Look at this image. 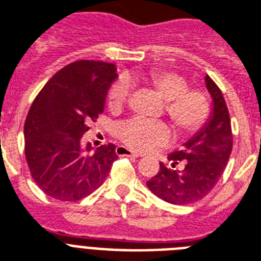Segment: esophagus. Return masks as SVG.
Instances as JSON below:
<instances>
[{
	"label": "esophagus",
	"mask_w": 261,
	"mask_h": 261,
	"mask_svg": "<svg viewBox=\"0 0 261 261\" xmlns=\"http://www.w3.org/2000/svg\"><path fill=\"white\" fill-rule=\"evenodd\" d=\"M115 152H116V155H119V156H131V158H138V156H141L139 154H137V152L126 149V147H123V146H118L115 150Z\"/></svg>",
	"instance_id": "34e87169"
}]
</instances>
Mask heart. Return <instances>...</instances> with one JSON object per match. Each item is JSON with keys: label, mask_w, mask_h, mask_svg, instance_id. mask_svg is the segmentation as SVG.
<instances>
[{"label": "heart", "mask_w": 261, "mask_h": 261, "mask_svg": "<svg viewBox=\"0 0 261 261\" xmlns=\"http://www.w3.org/2000/svg\"><path fill=\"white\" fill-rule=\"evenodd\" d=\"M155 90L165 99V112L182 133H196L206 123L211 115V103L206 92L200 88H188L189 83L181 73L170 69H154L149 73L133 76ZM130 86L124 80L112 83L107 92V105L111 111H119L126 105ZM169 127L161 120L133 118L118 127V137L124 146L135 151H146L165 145L169 139Z\"/></svg>", "instance_id": "obj_1"}]
</instances>
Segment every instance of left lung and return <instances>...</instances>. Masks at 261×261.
Returning a JSON list of instances; mask_svg holds the SVG:
<instances>
[{
	"label": "left lung",
	"instance_id": "obj_1",
	"mask_svg": "<svg viewBox=\"0 0 261 261\" xmlns=\"http://www.w3.org/2000/svg\"><path fill=\"white\" fill-rule=\"evenodd\" d=\"M205 82L213 99L211 119L184 149L167 155L170 164L160 162V171L147 181L149 189L170 204H193L206 197L221 178L233 147L225 99L209 76Z\"/></svg>",
	"mask_w": 261,
	"mask_h": 261
}]
</instances>
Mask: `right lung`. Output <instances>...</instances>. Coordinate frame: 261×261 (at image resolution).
I'll return each instance as SVG.
<instances>
[{"label": "right lung", "mask_w": 261, "mask_h": 261, "mask_svg": "<svg viewBox=\"0 0 261 261\" xmlns=\"http://www.w3.org/2000/svg\"><path fill=\"white\" fill-rule=\"evenodd\" d=\"M115 65L77 60L57 71L32 103L24 126L25 160L46 196L75 202L99 188L118 160L115 145L91 151L82 137L105 110Z\"/></svg>", "instance_id": "1"}]
</instances>
